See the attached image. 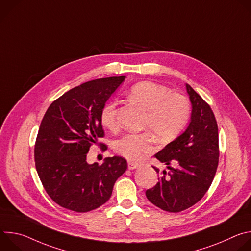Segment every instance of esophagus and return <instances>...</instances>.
<instances>
[{
    "mask_svg": "<svg viewBox=\"0 0 251 251\" xmlns=\"http://www.w3.org/2000/svg\"><path fill=\"white\" fill-rule=\"evenodd\" d=\"M139 167L138 164H135V163H132V162H128V169L129 170H134V169H137Z\"/></svg>",
    "mask_w": 251,
    "mask_h": 251,
    "instance_id": "34e87169",
    "label": "esophagus"
}]
</instances>
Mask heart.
I'll return each mask as SVG.
<instances>
[{"mask_svg":"<svg viewBox=\"0 0 251 251\" xmlns=\"http://www.w3.org/2000/svg\"><path fill=\"white\" fill-rule=\"evenodd\" d=\"M130 98L146 112L143 128L149 132L126 134L115 144V151L129 161L138 162L154 150V136L162 143L176 139L185 129L191 113L189 100L151 81L134 84L129 90ZM100 120L109 130L118 128L117 102L108 101L100 113Z\"/></svg>","mask_w":251,"mask_h":251,"instance_id":"heart-1","label":"heart"}]
</instances>
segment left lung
Wrapping results in <instances>:
<instances>
[{
  "label": "left lung",
  "mask_w": 251,
  "mask_h": 251,
  "mask_svg": "<svg viewBox=\"0 0 251 251\" xmlns=\"http://www.w3.org/2000/svg\"><path fill=\"white\" fill-rule=\"evenodd\" d=\"M186 88L192 104L191 121L183 134L155 154L168 171L153 167L159 181L146 191L153 204L170 212H180L197 203L210 187L219 165L216 117L209 105L189 84Z\"/></svg>",
  "instance_id": "obj_1"
}]
</instances>
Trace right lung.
<instances>
[{
    "label": "right lung",
    "instance_id": "add662e5",
    "mask_svg": "<svg viewBox=\"0 0 251 251\" xmlns=\"http://www.w3.org/2000/svg\"><path fill=\"white\" fill-rule=\"evenodd\" d=\"M124 80L125 76L100 78L70 89L50 104L42 120L35 168L48 195L64 208L87 212L99 207L127 169L122 157L106 158L102 165L86 160L90 146L104 136L103 106Z\"/></svg>",
    "mask_w": 251,
    "mask_h": 251
}]
</instances>
